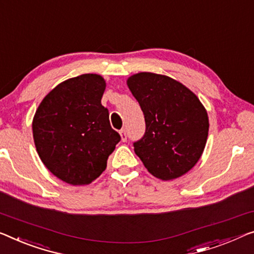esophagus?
I'll return each mask as SVG.
<instances>
[{
	"instance_id": "esophagus-1",
	"label": "esophagus",
	"mask_w": 254,
	"mask_h": 254,
	"mask_svg": "<svg viewBox=\"0 0 254 254\" xmlns=\"http://www.w3.org/2000/svg\"><path fill=\"white\" fill-rule=\"evenodd\" d=\"M120 134H121V139H122V141H127V135L126 128H122V130H120Z\"/></svg>"
}]
</instances>
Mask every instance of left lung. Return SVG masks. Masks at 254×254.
<instances>
[{"mask_svg": "<svg viewBox=\"0 0 254 254\" xmlns=\"http://www.w3.org/2000/svg\"><path fill=\"white\" fill-rule=\"evenodd\" d=\"M127 86L141 107L146 131L134 151L154 177L179 178L202 156L209 134L206 109L194 92L165 75L138 73Z\"/></svg>", "mask_w": 254, "mask_h": 254, "instance_id": "8db88e82", "label": "left lung"}]
</instances>
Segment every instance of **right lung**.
<instances>
[{
    "label": "right lung",
    "instance_id": "add662e5",
    "mask_svg": "<svg viewBox=\"0 0 254 254\" xmlns=\"http://www.w3.org/2000/svg\"><path fill=\"white\" fill-rule=\"evenodd\" d=\"M105 79L83 74L44 97L33 119L37 154L52 175L74 186L89 185L107 166L121 137L101 105Z\"/></svg>",
    "mask_w": 254,
    "mask_h": 254
}]
</instances>
